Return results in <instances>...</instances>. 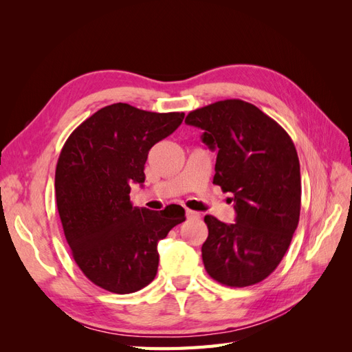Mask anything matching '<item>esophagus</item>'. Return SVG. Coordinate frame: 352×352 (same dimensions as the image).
Here are the masks:
<instances>
[{
	"mask_svg": "<svg viewBox=\"0 0 352 352\" xmlns=\"http://www.w3.org/2000/svg\"><path fill=\"white\" fill-rule=\"evenodd\" d=\"M186 216L189 217V219H199V212L198 211H194V210H189V208H186Z\"/></svg>",
	"mask_w": 352,
	"mask_h": 352,
	"instance_id": "esophagus-1",
	"label": "esophagus"
}]
</instances>
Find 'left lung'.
<instances>
[{"mask_svg": "<svg viewBox=\"0 0 352 352\" xmlns=\"http://www.w3.org/2000/svg\"><path fill=\"white\" fill-rule=\"evenodd\" d=\"M202 142L217 150L212 184L232 192L236 221L206 216L202 243L207 273L221 285H255L278 267L301 211L300 160L291 136L272 117L242 100L217 101L190 111Z\"/></svg>", "mask_w": 352, "mask_h": 352, "instance_id": "1", "label": "left lung"}]
</instances>
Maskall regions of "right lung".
Listing matches in <instances>:
<instances>
[{
  "instance_id": "1",
  "label": "right lung",
  "mask_w": 352,
  "mask_h": 352,
  "mask_svg": "<svg viewBox=\"0 0 352 352\" xmlns=\"http://www.w3.org/2000/svg\"><path fill=\"white\" fill-rule=\"evenodd\" d=\"M185 113H153L111 104L74 129L56 167V199L65 236L82 273L114 294L150 285L158 269L157 243L185 210L133 207L131 185L144 184L148 151L172 135Z\"/></svg>"
}]
</instances>
